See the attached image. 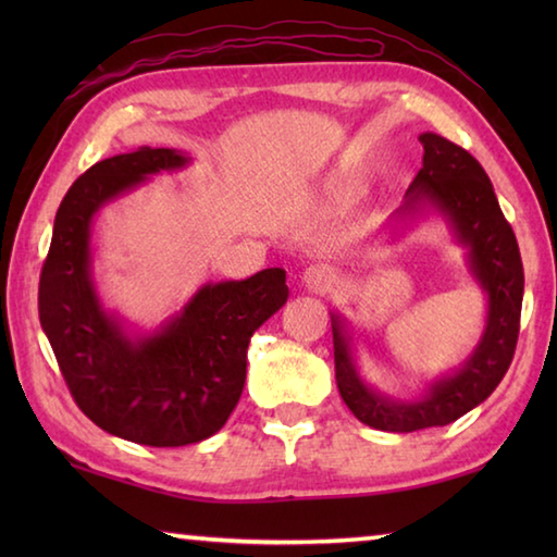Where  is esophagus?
<instances>
[{
	"instance_id": "obj_1",
	"label": "esophagus",
	"mask_w": 557,
	"mask_h": 557,
	"mask_svg": "<svg viewBox=\"0 0 557 557\" xmlns=\"http://www.w3.org/2000/svg\"><path fill=\"white\" fill-rule=\"evenodd\" d=\"M305 282H307L309 289L329 292L338 282V275L326 265H312V268H307V272H305Z\"/></svg>"
}]
</instances>
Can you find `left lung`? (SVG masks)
Here are the masks:
<instances>
[{"label":"left lung","instance_id":"1","mask_svg":"<svg viewBox=\"0 0 557 557\" xmlns=\"http://www.w3.org/2000/svg\"><path fill=\"white\" fill-rule=\"evenodd\" d=\"M422 169L408 188V206L430 199L455 223L459 238L471 250V268L488 295V322L482 344L465 369L432 385L428 398L395 403L373 393L356 375L348 342L334 319L336 385L344 403L363 425L385 432H414L442 428L476 408L508 371L521 329L523 262L511 223L502 213L494 186L482 164L465 147L425 132L420 135Z\"/></svg>","mask_w":557,"mask_h":557}]
</instances>
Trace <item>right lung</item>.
I'll return each mask as SVG.
<instances>
[{"label": "right lung", "mask_w": 557, "mask_h": 557, "mask_svg": "<svg viewBox=\"0 0 557 557\" xmlns=\"http://www.w3.org/2000/svg\"><path fill=\"white\" fill-rule=\"evenodd\" d=\"M174 149L139 147L92 164L55 213L39 277V319L78 408L110 435L184 447L219 432L240 400L248 344L285 305V270L206 285L162 334L129 342L90 285V221L102 203L159 169L184 166Z\"/></svg>", "instance_id": "obj_1"}]
</instances>
